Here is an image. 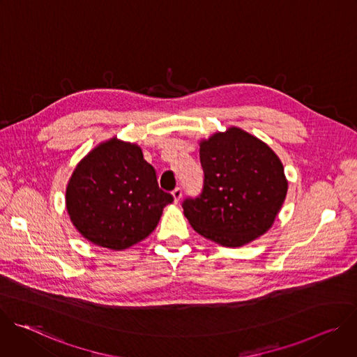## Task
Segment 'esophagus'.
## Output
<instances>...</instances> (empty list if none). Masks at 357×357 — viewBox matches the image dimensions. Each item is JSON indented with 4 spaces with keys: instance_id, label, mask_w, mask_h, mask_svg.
Returning <instances> with one entry per match:
<instances>
[{
    "instance_id": "esophagus-1",
    "label": "esophagus",
    "mask_w": 357,
    "mask_h": 357,
    "mask_svg": "<svg viewBox=\"0 0 357 357\" xmlns=\"http://www.w3.org/2000/svg\"><path fill=\"white\" fill-rule=\"evenodd\" d=\"M172 196H174V202L178 203L181 200V197H182V189L181 188H175L172 190Z\"/></svg>"
}]
</instances>
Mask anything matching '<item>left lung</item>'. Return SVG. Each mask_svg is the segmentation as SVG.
Wrapping results in <instances>:
<instances>
[{
  "label": "left lung",
  "mask_w": 357,
  "mask_h": 357,
  "mask_svg": "<svg viewBox=\"0 0 357 357\" xmlns=\"http://www.w3.org/2000/svg\"><path fill=\"white\" fill-rule=\"evenodd\" d=\"M199 155L203 190L182 205L193 230L223 247H241L267 233L288 190L275 152L231 126L200 139Z\"/></svg>",
  "instance_id": "left-lung-1"
}]
</instances>
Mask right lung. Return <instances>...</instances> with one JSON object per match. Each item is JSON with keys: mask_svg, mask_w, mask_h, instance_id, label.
Returning a JSON list of instances; mask_svg holds the SVG:
<instances>
[{"mask_svg": "<svg viewBox=\"0 0 357 357\" xmlns=\"http://www.w3.org/2000/svg\"><path fill=\"white\" fill-rule=\"evenodd\" d=\"M172 202L141 146L117 137L87 152L66 186V209L76 230L94 245L114 251L146 238Z\"/></svg>", "mask_w": 357, "mask_h": 357, "instance_id": "obj_1", "label": "right lung"}]
</instances>
